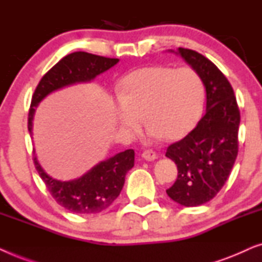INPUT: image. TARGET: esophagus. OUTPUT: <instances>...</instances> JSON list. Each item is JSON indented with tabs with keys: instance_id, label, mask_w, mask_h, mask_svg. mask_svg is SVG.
<instances>
[{
	"instance_id": "34e87169",
	"label": "esophagus",
	"mask_w": 262,
	"mask_h": 262,
	"mask_svg": "<svg viewBox=\"0 0 262 262\" xmlns=\"http://www.w3.org/2000/svg\"><path fill=\"white\" fill-rule=\"evenodd\" d=\"M142 157L146 161H154V160L157 159V155H156V152L154 151V150L148 149V150H144V151H143Z\"/></svg>"
}]
</instances>
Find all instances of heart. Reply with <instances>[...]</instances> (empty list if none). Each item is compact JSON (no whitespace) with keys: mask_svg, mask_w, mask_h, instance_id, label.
Listing matches in <instances>:
<instances>
[{"mask_svg":"<svg viewBox=\"0 0 262 262\" xmlns=\"http://www.w3.org/2000/svg\"><path fill=\"white\" fill-rule=\"evenodd\" d=\"M114 117L125 134L137 136L143 118L151 138L171 141L185 136L204 108L202 78L191 68L155 66L127 74L118 89Z\"/></svg>","mask_w":262,"mask_h":262,"instance_id":"b5f03b06","label":"heart"}]
</instances>
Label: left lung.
I'll list each match as a JSON object with an SVG mask.
<instances>
[{
    "mask_svg": "<svg viewBox=\"0 0 262 262\" xmlns=\"http://www.w3.org/2000/svg\"><path fill=\"white\" fill-rule=\"evenodd\" d=\"M175 53L199 75L206 91L205 116L166 152L178 167V179L167 194L192 207L210 202L229 178L238 152L239 110L231 84L210 59L184 48Z\"/></svg>",
    "mask_w": 262,
    "mask_h": 262,
    "instance_id": "1",
    "label": "left lung"
}]
</instances>
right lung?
<instances>
[{"label": "right lung", "mask_w": 262, "mask_h": 262, "mask_svg": "<svg viewBox=\"0 0 262 262\" xmlns=\"http://www.w3.org/2000/svg\"><path fill=\"white\" fill-rule=\"evenodd\" d=\"M119 62L118 58L74 52L63 57L46 73L35 88L28 113V131L32 135V121L39 102L67 85L89 82ZM35 169L49 192L59 205L77 214H94L106 210L120 194L125 175L135 164V151L127 149L96 164L81 178L60 181L46 173L33 156Z\"/></svg>", "instance_id": "add662e5"}]
</instances>
